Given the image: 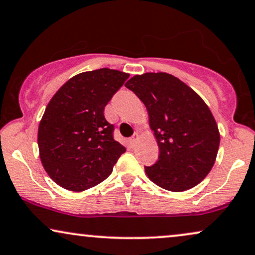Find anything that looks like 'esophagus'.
I'll return each mask as SVG.
<instances>
[{
    "instance_id": "34e87169",
    "label": "esophagus",
    "mask_w": 255,
    "mask_h": 255,
    "mask_svg": "<svg viewBox=\"0 0 255 255\" xmlns=\"http://www.w3.org/2000/svg\"><path fill=\"white\" fill-rule=\"evenodd\" d=\"M137 140H138V134H137V133H134L133 136H131V137L129 138V144H130V147H134L135 144H136Z\"/></svg>"
}]
</instances>
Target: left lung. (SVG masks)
<instances>
[{"instance_id": "8db88e82", "label": "left lung", "mask_w": 255, "mask_h": 255, "mask_svg": "<svg viewBox=\"0 0 255 255\" xmlns=\"http://www.w3.org/2000/svg\"><path fill=\"white\" fill-rule=\"evenodd\" d=\"M146 106L159 160L144 172L170 192L191 189L213 167L220 144L215 119L205 101L167 73L135 75L125 85Z\"/></svg>"}]
</instances>
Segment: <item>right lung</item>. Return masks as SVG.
I'll return each mask as SVG.
<instances>
[{"instance_id": "add662e5", "label": "right lung", "mask_w": 255, "mask_h": 255, "mask_svg": "<svg viewBox=\"0 0 255 255\" xmlns=\"http://www.w3.org/2000/svg\"><path fill=\"white\" fill-rule=\"evenodd\" d=\"M129 74L101 68L77 74L55 93L40 121L41 162L62 188L82 192L111 175L126 148L104 111Z\"/></svg>"}]
</instances>
